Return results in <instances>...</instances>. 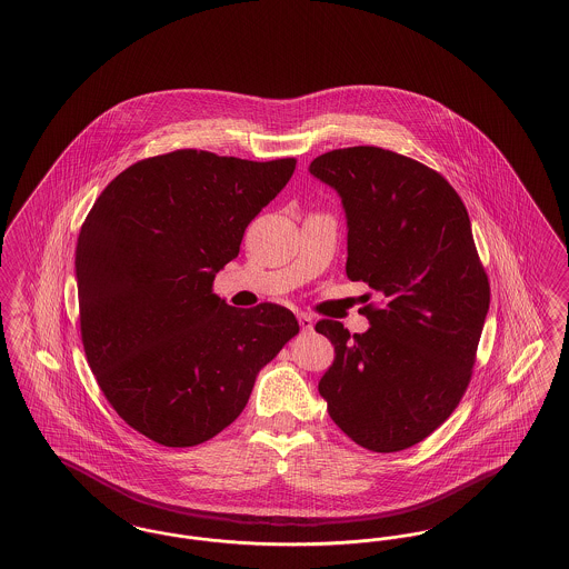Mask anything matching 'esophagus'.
Returning a JSON list of instances; mask_svg holds the SVG:
<instances>
[{
	"mask_svg": "<svg viewBox=\"0 0 569 569\" xmlns=\"http://www.w3.org/2000/svg\"><path fill=\"white\" fill-rule=\"evenodd\" d=\"M298 323L302 330H311L313 328V318L309 313H298Z\"/></svg>",
	"mask_w": 569,
	"mask_h": 569,
	"instance_id": "34e87169",
	"label": "esophagus"
}]
</instances>
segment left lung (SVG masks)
<instances>
[{
    "label": "left lung",
    "mask_w": 569,
    "mask_h": 569,
    "mask_svg": "<svg viewBox=\"0 0 569 569\" xmlns=\"http://www.w3.org/2000/svg\"><path fill=\"white\" fill-rule=\"evenodd\" d=\"M309 171L341 197L347 277L383 298L366 305L365 335L316 323L337 353L319 393L353 442L396 453L428 438L463 398L489 279L466 204L438 171L375 146L326 152Z\"/></svg>",
    "instance_id": "left-lung-1"
}]
</instances>
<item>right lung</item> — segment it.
<instances>
[{
	"label": "right lung",
	"mask_w": 569,
	"mask_h": 569,
	"mask_svg": "<svg viewBox=\"0 0 569 569\" xmlns=\"http://www.w3.org/2000/svg\"><path fill=\"white\" fill-rule=\"evenodd\" d=\"M176 150L116 176L76 246L80 335L112 409L162 447H197L246 409L262 366L298 335L295 313L234 309L213 279L295 173Z\"/></svg>",
	"instance_id": "obj_1"
}]
</instances>
